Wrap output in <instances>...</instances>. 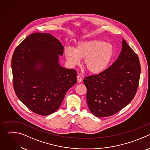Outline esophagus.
<instances>
[{
  "label": "esophagus",
  "instance_id": "esophagus-1",
  "mask_svg": "<svg viewBox=\"0 0 150 150\" xmlns=\"http://www.w3.org/2000/svg\"><path fill=\"white\" fill-rule=\"evenodd\" d=\"M82 77H81L80 75H78L77 76V81H78V83H80V82H82Z\"/></svg>",
  "mask_w": 150,
  "mask_h": 150
}]
</instances>
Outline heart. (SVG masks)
Here are the masks:
<instances>
[{
	"mask_svg": "<svg viewBox=\"0 0 150 150\" xmlns=\"http://www.w3.org/2000/svg\"><path fill=\"white\" fill-rule=\"evenodd\" d=\"M113 54L112 46L98 40L81 41L75 49L67 47L65 50V57L71 65H78L81 59L84 58L85 68L93 74L103 72L108 66Z\"/></svg>",
	"mask_w": 150,
	"mask_h": 150,
	"instance_id": "obj_1",
	"label": "heart"
}]
</instances>
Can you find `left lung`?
I'll return each instance as SVG.
<instances>
[{"mask_svg":"<svg viewBox=\"0 0 150 150\" xmlns=\"http://www.w3.org/2000/svg\"><path fill=\"white\" fill-rule=\"evenodd\" d=\"M122 47L112 66L83 79L88 108L96 117L116 113L131 103L137 93L141 74L139 60L124 39Z\"/></svg>","mask_w":150,"mask_h":150,"instance_id":"obj_1","label":"left lung"}]
</instances>
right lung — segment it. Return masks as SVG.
I'll return each instance as SVG.
<instances>
[{"label": "right lung", "instance_id": "obj_1", "mask_svg": "<svg viewBox=\"0 0 150 150\" xmlns=\"http://www.w3.org/2000/svg\"><path fill=\"white\" fill-rule=\"evenodd\" d=\"M60 41L49 33H33L16 47L12 57L15 92L33 112L47 116L59 108L77 81L76 71L63 68Z\"/></svg>", "mask_w": 150, "mask_h": 150}]
</instances>
